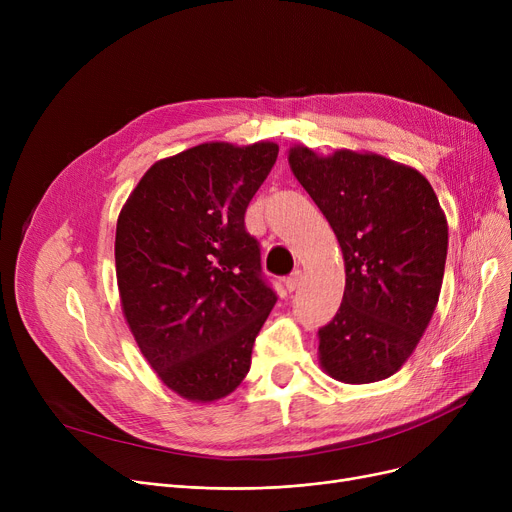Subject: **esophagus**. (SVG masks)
Returning a JSON list of instances; mask_svg holds the SVG:
<instances>
[{
  "label": "esophagus",
  "instance_id": "1",
  "mask_svg": "<svg viewBox=\"0 0 512 512\" xmlns=\"http://www.w3.org/2000/svg\"><path fill=\"white\" fill-rule=\"evenodd\" d=\"M301 280H303V272L301 270H294L288 278H286V288L292 292V290H297L299 286H301Z\"/></svg>",
  "mask_w": 512,
  "mask_h": 512
}]
</instances>
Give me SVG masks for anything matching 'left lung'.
<instances>
[{
  "mask_svg": "<svg viewBox=\"0 0 512 512\" xmlns=\"http://www.w3.org/2000/svg\"><path fill=\"white\" fill-rule=\"evenodd\" d=\"M290 168L330 222L344 257L338 313L319 328V363L334 380L390 378L432 319L448 251V224L432 184L375 153L319 157L292 147Z\"/></svg>",
  "mask_w": 512,
  "mask_h": 512,
  "instance_id": "1",
  "label": "left lung"
}]
</instances>
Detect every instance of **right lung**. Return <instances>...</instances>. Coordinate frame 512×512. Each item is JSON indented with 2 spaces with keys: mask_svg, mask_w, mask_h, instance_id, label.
<instances>
[{
  "mask_svg": "<svg viewBox=\"0 0 512 512\" xmlns=\"http://www.w3.org/2000/svg\"><path fill=\"white\" fill-rule=\"evenodd\" d=\"M278 145L205 143L153 164L120 211L116 276L143 357L176 394L211 402L249 373L278 297L245 211Z\"/></svg>",
  "mask_w": 512,
  "mask_h": 512,
  "instance_id": "obj_1",
  "label": "right lung"
}]
</instances>
